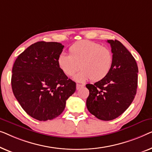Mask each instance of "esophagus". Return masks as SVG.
Listing matches in <instances>:
<instances>
[{
    "mask_svg": "<svg viewBox=\"0 0 152 152\" xmlns=\"http://www.w3.org/2000/svg\"><path fill=\"white\" fill-rule=\"evenodd\" d=\"M85 85H80V84H76V89L78 90V89H80V88H82V87H84Z\"/></svg>",
    "mask_w": 152,
    "mask_h": 152,
    "instance_id": "1",
    "label": "esophagus"
}]
</instances>
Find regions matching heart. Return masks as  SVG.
<instances>
[{
    "mask_svg": "<svg viewBox=\"0 0 152 152\" xmlns=\"http://www.w3.org/2000/svg\"><path fill=\"white\" fill-rule=\"evenodd\" d=\"M69 54L61 53L57 59L58 65L67 76H72L79 69L81 71L74 79L84 82L89 79L97 82L110 73L113 64L112 51L102 45L90 40L76 42L69 49Z\"/></svg>",
    "mask_w": 152,
    "mask_h": 152,
    "instance_id": "1",
    "label": "heart"
}]
</instances>
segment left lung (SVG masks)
Returning <instances> with one entry per match:
<instances>
[{"label": "left lung", "mask_w": 152, "mask_h": 152, "mask_svg": "<svg viewBox=\"0 0 152 152\" xmlns=\"http://www.w3.org/2000/svg\"><path fill=\"white\" fill-rule=\"evenodd\" d=\"M113 54L110 73L94 84H87L89 112L102 121L116 118L129 107L135 98L138 69L136 60L118 40H107Z\"/></svg>", "instance_id": "1"}]
</instances>
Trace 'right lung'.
Returning a JSON list of instances; mask_svg holds the SVG:
<instances>
[{
	"label": "right lung",
	"instance_id": "1",
	"mask_svg": "<svg viewBox=\"0 0 152 152\" xmlns=\"http://www.w3.org/2000/svg\"><path fill=\"white\" fill-rule=\"evenodd\" d=\"M64 45L40 41L28 47L14 62L12 87L29 116L40 121L56 118L76 91V83L61 71L57 59Z\"/></svg>",
	"mask_w": 152,
	"mask_h": 152
}]
</instances>
